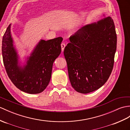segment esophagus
Here are the masks:
<instances>
[{
  "label": "esophagus",
  "instance_id": "34e87169",
  "mask_svg": "<svg viewBox=\"0 0 130 130\" xmlns=\"http://www.w3.org/2000/svg\"><path fill=\"white\" fill-rule=\"evenodd\" d=\"M65 44L64 43H62L61 44V50H62V52H63L64 50V49H65Z\"/></svg>",
  "mask_w": 130,
  "mask_h": 130
}]
</instances>
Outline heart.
Segmentation results:
<instances>
[{
  "instance_id": "heart-1",
  "label": "heart",
  "mask_w": 130,
  "mask_h": 130,
  "mask_svg": "<svg viewBox=\"0 0 130 130\" xmlns=\"http://www.w3.org/2000/svg\"><path fill=\"white\" fill-rule=\"evenodd\" d=\"M75 32H76V31H75Z\"/></svg>"
}]
</instances>
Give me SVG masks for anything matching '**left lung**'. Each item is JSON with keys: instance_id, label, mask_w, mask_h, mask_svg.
I'll return each instance as SVG.
<instances>
[{"instance_id": "8db88e82", "label": "left lung", "mask_w": 130, "mask_h": 130, "mask_svg": "<svg viewBox=\"0 0 130 130\" xmlns=\"http://www.w3.org/2000/svg\"><path fill=\"white\" fill-rule=\"evenodd\" d=\"M69 40L64 54L72 87L81 93L100 88L112 72L116 50L117 36L112 18L106 17L87 24Z\"/></svg>"}]
</instances>
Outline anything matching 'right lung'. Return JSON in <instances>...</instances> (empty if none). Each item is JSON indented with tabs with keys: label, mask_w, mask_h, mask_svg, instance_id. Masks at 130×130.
Segmentation results:
<instances>
[{
	"label": "right lung",
	"mask_w": 130,
	"mask_h": 130,
	"mask_svg": "<svg viewBox=\"0 0 130 130\" xmlns=\"http://www.w3.org/2000/svg\"><path fill=\"white\" fill-rule=\"evenodd\" d=\"M10 24L2 40V55L9 77L18 89L30 94L43 92L49 84L53 63L61 53L62 38L38 42L30 55L20 59L11 32Z\"/></svg>",
	"instance_id": "add662e5"
}]
</instances>
